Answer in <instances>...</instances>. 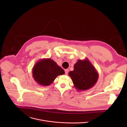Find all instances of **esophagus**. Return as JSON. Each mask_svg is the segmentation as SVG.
Segmentation results:
<instances>
[{
  "instance_id": "obj_1",
  "label": "esophagus",
  "mask_w": 127,
  "mask_h": 127,
  "mask_svg": "<svg viewBox=\"0 0 127 127\" xmlns=\"http://www.w3.org/2000/svg\"><path fill=\"white\" fill-rule=\"evenodd\" d=\"M68 71H69V70L68 69H65V74L66 75H67L68 73Z\"/></svg>"
}]
</instances>
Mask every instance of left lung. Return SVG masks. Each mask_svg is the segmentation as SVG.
I'll return each mask as SVG.
<instances>
[{"label": "left lung", "instance_id": "1", "mask_svg": "<svg viewBox=\"0 0 127 127\" xmlns=\"http://www.w3.org/2000/svg\"><path fill=\"white\" fill-rule=\"evenodd\" d=\"M68 75L78 91H84L92 88L98 79V73L95 66L90 61L85 58L79 59L74 65L73 71Z\"/></svg>", "mask_w": 127, "mask_h": 127}]
</instances>
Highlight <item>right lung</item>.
Masks as SVG:
<instances>
[{"instance_id": "add662e5", "label": "right lung", "mask_w": 127, "mask_h": 127, "mask_svg": "<svg viewBox=\"0 0 127 127\" xmlns=\"http://www.w3.org/2000/svg\"><path fill=\"white\" fill-rule=\"evenodd\" d=\"M64 73V70L51 58L40 59L34 64L32 70L34 81L45 86L50 85L58 75Z\"/></svg>"}]
</instances>
